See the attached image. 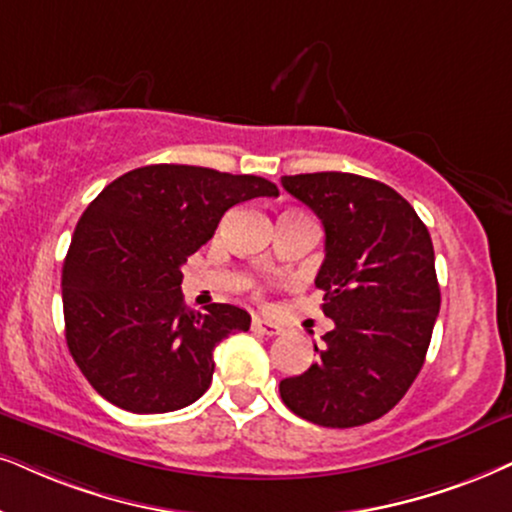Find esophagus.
I'll return each mask as SVG.
<instances>
[{"label":"esophagus","mask_w":512,"mask_h":512,"mask_svg":"<svg viewBox=\"0 0 512 512\" xmlns=\"http://www.w3.org/2000/svg\"><path fill=\"white\" fill-rule=\"evenodd\" d=\"M252 331H257L262 335H278L281 333V326L274 321H267V319H260V316H255V319H252Z\"/></svg>","instance_id":"34e87169"}]
</instances>
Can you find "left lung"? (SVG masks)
I'll use <instances>...</instances> for the list:
<instances>
[{
  "instance_id": "obj_1",
  "label": "left lung",
  "mask_w": 512,
  "mask_h": 512,
  "mask_svg": "<svg viewBox=\"0 0 512 512\" xmlns=\"http://www.w3.org/2000/svg\"><path fill=\"white\" fill-rule=\"evenodd\" d=\"M326 231L316 274L335 328L302 375L281 380L283 404L323 428H357L399 404L428 354L439 314L428 226L397 191L349 172L281 177Z\"/></svg>"
}]
</instances>
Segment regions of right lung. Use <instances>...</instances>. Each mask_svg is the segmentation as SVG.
<instances>
[{"label":"right lung","instance_id":"add662e5","mask_svg":"<svg viewBox=\"0 0 512 512\" xmlns=\"http://www.w3.org/2000/svg\"><path fill=\"white\" fill-rule=\"evenodd\" d=\"M276 184L255 174L146 165L82 212L63 262L66 342L89 385L132 413H167L203 397L212 352L248 331L234 304L186 309L181 264L215 236L224 212Z\"/></svg>","mask_w":512,"mask_h":512}]
</instances>
